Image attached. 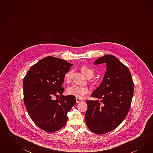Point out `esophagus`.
Returning a JSON list of instances; mask_svg holds the SVG:
<instances>
[{
    "mask_svg": "<svg viewBox=\"0 0 153 153\" xmlns=\"http://www.w3.org/2000/svg\"><path fill=\"white\" fill-rule=\"evenodd\" d=\"M76 102H77V103L80 102H82L83 101V100H82V99H79V98H78V97H76Z\"/></svg>",
    "mask_w": 153,
    "mask_h": 153,
    "instance_id": "1",
    "label": "esophagus"
}]
</instances>
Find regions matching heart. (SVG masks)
I'll return each instance as SVG.
<instances>
[{
  "mask_svg": "<svg viewBox=\"0 0 153 153\" xmlns=\"http://www.w3.org/2000/svg\"><path fill=\"white\" fill-rule=\"evenodd\" d=\"M81 72L88 79H91L94 76L95 72L92 68L87 65H83L80 68ZM73 72L72 71H68L65 74V80L68 82L71 80ZM90 92V90L86 87H82L78 85H74L70 86L67 90V93L69 95H74L76 97L82 99Z\"/></svg>",
  "mask_w": 153,
  "mask_h": 153,
  "instance_id": "obj_1",
  "label": "heart"
}]
</instances>
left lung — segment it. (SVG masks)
I'll use <instances>...</instances> for the list:
<instances>
[{
	"label": "left lung",
	"instance_id": "1",
	"mask_svg": "<svg viewBox=\"0 0 153 153\" xmlns=\"http://www.w3.org/2000/svg\"><path fill=\"white\" fill-rule=\"evenodd\" d=\"M94 63H106L107 72L102 83L91 94L99 100L86 101L85 119L90 130L102 134L114 130L127 115L134 83L128 68L114 56H102Z\"/></svg>",
	"mask_w": 153,
	"mask_h": 153
}]
</instances>
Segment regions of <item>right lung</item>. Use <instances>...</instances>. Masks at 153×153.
<instances>
[{
  "label": "right lung",
  "mask_w": 153,
  "mask_h": 153,
  "mask_svg": "<svg viewBox=\"0 0 153 153\" xmlns=\"http://www.w3.org/2000/svg\"><path fill=\"white\" fill-rule=\"evenodd\" d=\"M72 65L65 60L46 56L30 68L23 79L26 110L35 124L48 132L58 131L65 125L67 113L76 103L74 96L62 95L65 74ZM58 94V99H52Z\"/></svg>",
  "instance_id": "add662e5"
}]
</instances>
